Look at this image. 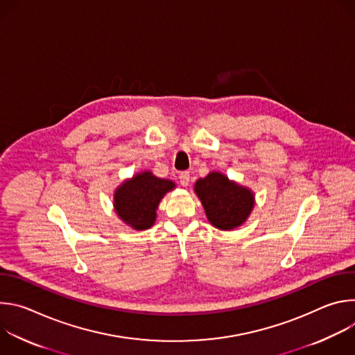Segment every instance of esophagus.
Masks as SVG:
<instances>
[{
	"mask_svg": "<svg viewBox=\"0 0 355 355\" xmlns=\"http://www.w3.org/2000/svg\"><path fill=\"white\" fill-rule=\"evenodd\" d=\"M191 174H189V171H181L180 173V184L182 185V187H188L189 185V177Z\"/></svg>",
	"mask_w": 355,
	"mask_h": 355,
	"instance_id": "esophagus-1",
	"label": "esophagus"
}]
</instances>
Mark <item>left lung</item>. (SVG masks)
<instances>
[{
  "label": "left lung",
  "mask_w": 355,
  "mask_h": 355,
  "mask_svg": "<svg viewBox=\"0 0 355 355\" xmlns=\"http://www.w3.org/2000/svg\"><path fill=\"white\" fill-rule=\"evenodd\" d=\"M195 193L202 202L208 220L220 230L241 226L254 208L251 189L214 171L195 182Z\"/></svg>",
  "instance_id": "8db88e82"
}]
</instances>
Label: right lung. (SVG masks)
I'll use <instances>...</instances> for the list:
<instances>
[{"label": "right lung", "instance_id": "obj_1", "mask_svg": "<svg viewBox=\"0 0 355 355\" xmlns=\"http://www.w3.org/2000/svg\"><path fill=\"white\" fill-rule=\"evenodd\" d=\"M174 187L175 184L170 180L141 171L122 182L115 191V212L135 230H146L155 225L160 200Z\"/></svg>", "mask_w": 355, "mask_h": 355}]
</instances>
